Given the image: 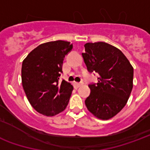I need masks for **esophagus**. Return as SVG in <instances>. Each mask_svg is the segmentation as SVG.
Segmentation results:
<instances>
[{"instance_id":"obj_1","label":"esophagus","mask_w":150,"mask_h":150,"mask_svg":"<svg viewBox=\"0 0 150 150\" xmlns=\"http://www.w3.org/2000/svg\"><path fill=\"white\" fill-rule=\"evenodd\" d=\"M82 85V83H74V86H75V88H78L79 87H80Z\"/></svg>"}]
</instances>
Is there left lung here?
<instances>
[{
  "label": "left lung",
  "mask_w": 150,
  "mask_h": 150,
  "mask_svg": "<svg viewBox=\"0 0 150 150\" xmlns=\"http://www.w3.org/2000/svg\"><path fill=\"white\" fill-rule=\"evenodd\" d=\"M82 55L89 72L99 75L96 83L88 87L91 93L85 104L101 120L116 116L125 106L132 89L133 68L119 49L104 42L84 45Z\"/></svg>",
  "instance_id": "obj_1"
}]
</instances>
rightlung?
I'll list each match as a JSON object with an SVG mask.
<instances>
[{
	"label": "right lung",
	"instance_id": "add662e5",
	"mask_svg": "<svg viewBox=\"0 0 150 150\" xmlns=\"http://www.w3.org/2000/svg\"><path fill=\"white\" fill-rule=\"evenodd\" d=\"M73 45L58 40L43 43L22 62L21 81L29 102L38 112L53 116L68 104L73 86L65 80L59 83L65 56Z\"/></svg>",
	"mask_w": 150,
	"mask_h": 150
}]
</instances>
